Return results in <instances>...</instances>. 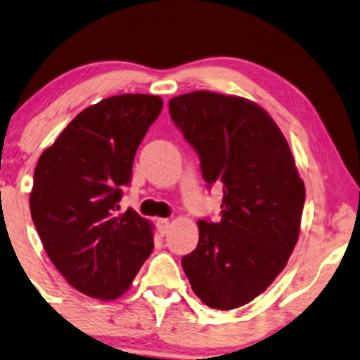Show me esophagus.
<instances>
[{
    "instance_id": "1",
    "label": "esophagus",
    "mask_w": 360,
    "mask_h": 360,
    "mask_svg": "<svg viewBox=\"0 0 360 360\" xmlns=\"http://www.w3.org/2000/svg\"><path fill=\"white\" fill-rule=\"evenodd\" d=\"M169 225H171V222L167 219H158V222H156V227H158V230H160L161 236H166L167 230H169Z\"/></svg>"
}]
</instances>
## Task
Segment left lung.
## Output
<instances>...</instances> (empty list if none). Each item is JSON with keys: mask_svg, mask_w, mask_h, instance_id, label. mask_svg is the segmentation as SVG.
<instances>
[{"mask_svg": "<svg viewBox=\"0 0 360 360\" xmlns=\"http://www.w3.org/2000/svg\"><path fill=\"white\" fill-rule=\"evenodd\" d=\"M172 122L224 188L219 222L199 220L183 258L198 298L214 309L250 303L280 275L300 237L304 183L278 124L252 100L199 90L169 100Z\"/></svg>", "mask_w": 360, "mask_h": 360, "instance_id": "obj_1", "label": "left lung"}]
</instances>
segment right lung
<instances>
[{"instance_id":"add662e5","label":"right lung","mask_w":360,"mask_h":360,"mask_svg":"<svg viewBox=\"0 0 360 360\" xmlns=\"http://www.w3.org/2000/svg\"><path fill=\"white\" fill-rule=\"evenodd\" d=\"M161 110L158 95L105 98L77 115L37 161L32 222L67 283L90 298H120L155 248L150 220L117 210L138 146Z\"/></svg>"}]
</instances>
